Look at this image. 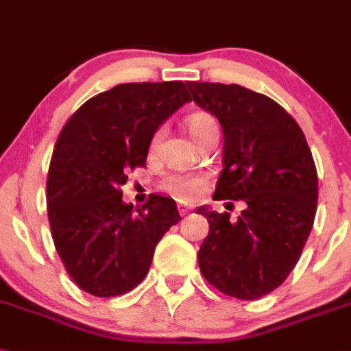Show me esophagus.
Listing matches in <instances>:
<instances>
[{"label": "esophagus", "instance_id": "obj_1", "mask_svg": "<svg viewBox=\"0 0 351 351\" xmlns=\"http://www.w3.org/2000/svg\"><path fill=\"white\" fill-rule=\"evenodd\" d=\"M178 212H180V216H185V214H189L191 208L185 207V205H178Z\"/></svg>", "mask_w": 351, "mask_h": 351}]
</instances>
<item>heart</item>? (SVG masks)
I'll return each mask as SVG.
<instances>
[{"mask_svg":"<svg viewBox=\"0 0 351 351\" xmlns=\"http://www.w3.org/2000/svg\"><path fill=\"white\" fill-rule=\"evenodd\" d=\"M212 123H216L214 117L210 114H205V112H194V114H191L185 119L187 130H189V134L193 135V139L196 143L202 139L205 128L212 125ZM160 137L162 130H157L153 134L152 143H149V152L157 149ZM205 182H207L205 175H196V173H167L162 178L160 189L169 194V196H173L175 199H178V202H194L202 194Z\"/></svg>","mask_w":351,"mask_h":351,"instance_id":"b5f03b06","label":"heart"}]
</instances>
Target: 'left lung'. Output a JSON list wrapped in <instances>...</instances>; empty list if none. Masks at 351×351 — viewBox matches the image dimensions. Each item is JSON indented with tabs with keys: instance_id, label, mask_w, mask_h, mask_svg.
<instances>
[{
	"instance_id": "8db88e82",
	"label": "left lung",
	"mask_w": 351,
	"mask_h": 351,
	"mask_svg": "<svg viewBox=\"0 0 351 351\" xmlns=\"http://www.w3.org/2000/svg\"><path fill=\"white\" fill-rule=\"evenodd\" d=\"M187 87L223 128L214 199L246 203L237 219L198 208L208 221L199 269L221 293L262 298L289 276L314 225L317 173L311 148L298 123L264 94L235 84L189 82Z\"/></svg>"
}]
</instances>
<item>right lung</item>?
<instances>
[{
  "mask_svg": "<svg viewBox=\"0 0 351 351\" xmlns=\"http://www.w3.org/2000/svg\"><path fill=\"white\" fill-rule=\"evenodd\" d=\"M187 101L184 82L121 84L62 128L46 182L48 219L58 257L85 293L110 298L137 287L162 235L182 219L175 202L157 194L134 210L121 185L146 166L153 134Z\"/></svg>",
  "mask_w": 351,
  "mask_h": 351,
  "instance_id": "1",
  "label": "right lung"
}]
</instances>
